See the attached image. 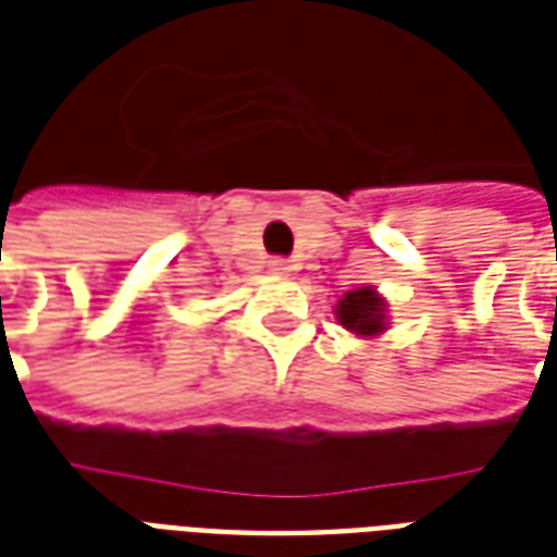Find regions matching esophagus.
<instances>
[{"mask_svg":"<svg viewBox=\"0 0 557 557\" xmlns=\"http://www.w3.org/2000/svg\"><path fill=\"white\" fill-rule=\"evenodd\" d=\"M269 271L271 274H288L292 265H288V260H283V257H274V260H269Z\"/></svg>","mask_w":557,"mask_h":557,"instance_id":"obj_1","label":"esophagus"}]
</instances>
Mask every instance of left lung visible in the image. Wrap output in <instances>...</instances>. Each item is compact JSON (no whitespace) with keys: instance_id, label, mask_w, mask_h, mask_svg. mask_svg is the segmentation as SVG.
<instances>
[{"instance_id":"8db88e82","label":"left lung","mask_w":557,"mask_h":557,"mask_svg":"<svg viewBox=\"0 0 557 557\" xmlns=\"http://www.w3.org/2000/svg\"><path fill=\"white\" fill-rule=\"evenodd\" d=\"M335 318L344 330L356 332L361 338H372L384 332V297L375 295L372 286H361L356 292H347L344 300L335 306Z\"/></svg>"}]
</instances>
